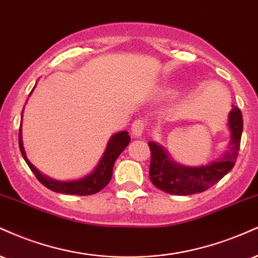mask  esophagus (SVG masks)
Returning a JSON list of instances; mask_svg holds the SVG:
<instances>
[{"mask_svg":"<svg viewBox=\"0 0 258 258\" xmlns=\"http://www.w3.org/2000/svg\"><path fill=\"white\" fill-rule=\"evenodd\" d=\"M144 128H145L144 121L141 120V119L135 120V121H133L132 127H131L132 136H135V137H142L143 132H144Z\"/></svg>","mask_w":258,"mask_h":258,"instance_id":"obj_1","label":"esophagus"}]
</instances>
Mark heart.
Returning <instances> with one entry per match:
<instances>
[{
  "label": "heart",
  "instance_id": "obj_1",
  "mask_svg": "<svg viewBox=\"0 0 258 258\" xmlns=\"http://www.w3.org/2000/svg\"><path fill=\"white\" fill-rule=\"evenodd\" d=\"M176 91H178V89L173 85L163 86V88L159 91V96L161 98H167V97H170V96L175 95Z\"/></svg>",
  "mask_w": 258,
  "mask_h": 258
}]
</instances>
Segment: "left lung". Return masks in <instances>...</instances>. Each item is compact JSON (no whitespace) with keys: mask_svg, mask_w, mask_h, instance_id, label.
<instances>
[{"mask_svg":"<svg viewBox=\"0 0 258 258\" xmlns=\"http://www.w3.org/2000/svg\"><path fill=\"white\" fill-rule=\"evenodd\" d=\"M229 142L227 150L219 159L208 164L190 167L175 162L168 151L156 142H149L151 150V182L157 188L170 195L188 196L212 187L232 170L237 161L243 132V116L235 105L228 114Z\"/></svg>","mask_w":258,"mask_h":258,"instance_id":"8db88e82","label":"left lung"}]
</instances>
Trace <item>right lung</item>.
Returning <instances> with one entry per match:
<instances>
[{
	"label": "right lung",
	"instance_id": "add662e5",
	"mask_svg": "<svg viewBox=\"0 0 258 258\" xmlns=\"http://www.w3.org/2000/svg\"><path fill=\"white\" fill-rule=\"evenodd\" d=\"M33 90H35V88L32 89V91L30 92L29 96H31ZM21 125H23V113H21ZM21 125L19 128V148L25 162L27 163V166H29L30 169L32 170V173L36 175V178L38 179L45 187H48L49 190L54 192H57V194L63 195L89 196V195L97 194L98 191H101L102 188L105 187V186L108 185V182L110 181L111 175H113V167L116 159L119 157V155L125 150V148L128 145V143L131 142V137H130L127 131L114 133L107 143V148H105L103 156L101 157V160H99L96 168L92 170L90 174L77 180L61 181V180L52 179L50 176L42 174V173L30 162L29 159H27L26 153H25L24 149Z\"/></svg>",
	"mask_w": 258,
	"mask_h": 258
}]
</instances>
